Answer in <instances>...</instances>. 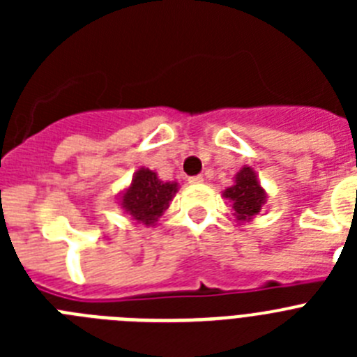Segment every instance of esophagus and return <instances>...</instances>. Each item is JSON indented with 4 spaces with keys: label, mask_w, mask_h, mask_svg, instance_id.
Masks as SVG:
<instances>
[{
    "label": "esophagus",
    "mask_w": 357,
    "mask_h": 357,
    "mask_svg": "<svg viewBox=\"0 0 357 357\" xmlns=\"http://www.w3.org/2000/svg\"><path fill=\"white\" fill-rule=\"evenodd\" d=\"M202 182H204V176L202 175L189 176V184H202Z\"/></svg>",
    "instance_id": "obj_1"
}]
</instances>
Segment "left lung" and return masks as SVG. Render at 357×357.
I'll return each mask as SVG.
<instances>
[{
  "instance_id": "left-lung-1",
  "label": "left lung",
  "mask_w": 357,
  "mask_h": 357,
  "mask_svg": "<svg viewBox=\"0 0 357 357\" xmlns=\"http://www.w3.org/2000/svg\"><path fill=\"white\" fill-rule=\"evenodd\" d=\"M223 198L230 202L234 218L239 223L252 222L266 204V191L250 166H243L234 176V184L223 191Z\"/></svg>"
}]
</instances>
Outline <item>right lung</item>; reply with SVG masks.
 Here are the masks:
<instances>
[{"mask_svg": "<svg viewBox=\"0 0 357 357\" xmlns=\"http://www.w3.org/2000/svg\"><path fill=\"white\" fill-rule=\"evenodd\" d=\"M178 191L176 182H164L155 172L139 168L132 176V182L119 195L118 204L135 223L144 227L155 225L169 202Z\"/></svg>", "mask_w": 357, "mask_h": 357, "instance_id": "obj_1", "label": "right lung"}]
</instances>
